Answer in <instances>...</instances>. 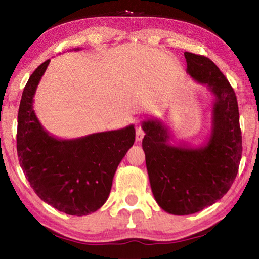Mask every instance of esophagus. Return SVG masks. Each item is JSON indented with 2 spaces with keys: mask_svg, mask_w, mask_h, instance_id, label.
<instances>
[{
  "mask_svg": "<svg viewBox=\"0 0 259 259\" xmlns=\"http://www.w3.org/2000/svg\"><path fill=\"white\" fill-rule=\"evenodd\" d=\"M144 136H145V133H144L142 125L139 123L136 124V140H137V142H142Z\"/></svg>",
  "mask_w": 259,
  "mask_h": 259,
  "instance_id": "obj_1",
  "label": "esophagus"
}]
</instances>
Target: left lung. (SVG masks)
I'll return each mask as SVG.
<instances>
[{
  "label": "left lung",
  "instance_id": "left-lung-1",
  "mask_svg": "<svg viewBox=\"0 0 259 259\" xmlns=\"http://www.w3.org/2000/svg\"><path fill=\"white\" fill-rule=\"evenodd\" d=\"M186 72L213 95L211 134L202 146L172 145L163 122H143V150L153 195L164 211H201L224 196L238 175L242 154L236 96L219 68L204 56L184 54Z\"/></svg>",
  "mask_w": 259,
  "mask_h": 259
}]
</instances>
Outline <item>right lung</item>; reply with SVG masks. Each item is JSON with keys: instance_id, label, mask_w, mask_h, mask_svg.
Segmentation results:
<instances>
[{"instance_id": "obj_1", "label": "right lung", "mask_w": 259, "mask_h": 259, "mask_svg": "<svg viewBox=\"0 0 259 259\" xmlns=\"http://www.w3.org/2000/svg\"><path fill=\"white\" fill-rule=\"evenodd\" d=\"M78 50V49H76ZM50 59L41 64L24 88L18 112L17 153L30 187L61 212L83 216L106 202L113 177L134 145V125L75 139H59L45 130L33 103Z\"/></svg>"}]
</instances>
